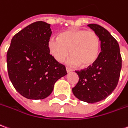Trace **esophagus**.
<instances>
[{"label":"esophagus","mask_w":128,"mask_h":128,"mask_svg":"<svg viewBox=\"0 0 128 128\" xmlns=\"http://www.w3.org/2000/svg\"><path fill=\"white\" fill-rule=\"evenodd\" d=\"M66 72L67 73H69V72H71L72 71V69L71 68H68V67H66Z\"/></svg>","instance_id":"esophagus-1"}]
</instances>
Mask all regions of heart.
I'll return each mask as SVG.
<instances>
[{
	"instance_id": "1",
	"label": "heart",
	"mask_w": 128,
	"mask_h": 128,
	"mask_svg": "<svg viewBox=\"0 0 128 128\" xmlns=\"http://www.w3.org/2000/svg\"><path fill=\"white\" fill-rule=\"evenodd\" d=\"M50 53L56 61L61 62L69 53L66 64L71 66L80 64L90 66L98 60L100 50V41L98 34L92 30L73 29L64 31L58 37L48 40Z\"/></svg>"
}]
</instances>
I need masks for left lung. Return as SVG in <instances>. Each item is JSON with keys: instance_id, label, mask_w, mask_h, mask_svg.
<instances>
[{"instance_id": "1", "label": "left lung", "mask_w": 128, "mask_h": 128, "mask_svg": "<svg viewBox=\"0 0 128 128\" xmlns=\"http://www.w3.org/2000/svg\"><path fill=\"white\" fill-rule=\"evenodd\" d=\"M88 26L99 36L101 52L92 66L76 71L79 80L72 92L80 100L94 103L105 99L116 87L122 59L118 44L108 30L97 24Z\"/></svg>"}]
</instances>
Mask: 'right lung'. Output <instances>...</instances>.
Listing matches in <instances>:
<instances>
[{"instance_id": "1", "label": "right lung", "mask_w": 128, "mask_h": 128, "mask_svg": "<svg viewBox=\"0 0 128 128\" xmlns=\"http://www.w3.org/2000/svg\"><path fill=\"white\" fill-rule=\"evenodd\" d=\"M51 34L50 24L36 21L12 39L7 53L8 75L15 89L28 99L48 97L55 83L67 74L64 65L50 55Z\"/></svg>"}]
</instances>
